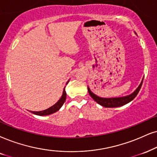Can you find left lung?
<instances>
[{"instance_id":"8db88e82","label":"left lung","mask_w":157,"mask_h":157,"mask_svg":"<svg viewBox=\"0 0 157 157\" xmlns=\"http://www.w3.org/2000/svg\"><path fill=\"white\" fill-rule=\"evenodd\" d=\"M143 81H144V79H143L139 85V86L137 88L136 90L134 91L133 93H131L130 95H128V96H124V97H119V98H101L98 96H96V94H94L93 92H91V90L88 87V93L90 94V96L92 97L93 100L95 101H96L98 104L101 105L102 106L106 107V108H113V107H119L124 106V104H128L129 102H130L131 101L133 100V99L136 98L137 95H138V92H139L140 88L142 86Z\"/></svg>"}]
</instances>
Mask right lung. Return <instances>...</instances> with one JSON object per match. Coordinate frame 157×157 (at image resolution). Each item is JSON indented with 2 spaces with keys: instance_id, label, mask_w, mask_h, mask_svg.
<instances>
[{
  "instance_id": "add662e5",
  "label": "right lung",
  "mask_w": 157,
  "mask_h": 157,
  "mask_svg": "<svg viewBox=\"0 0 157 157\" xmlns=\"http://www.w3.org/2000/svg\"><path fill=\"white\" fill-rule=\"evenodd\" d=\"M66 98H67V93L64 88V90H63V94H62V96H61V98L59 99L58 102H57L56 104H55L53 106L50 107V108L47 109L45 110L40 111V112H32V111H30V112L36 115H40V116H45V115L53 114V113L56 112L57 111L60 109V108L62 106V105L64 104L65 101H66Z\"/></svg>"
}]
</instances>
